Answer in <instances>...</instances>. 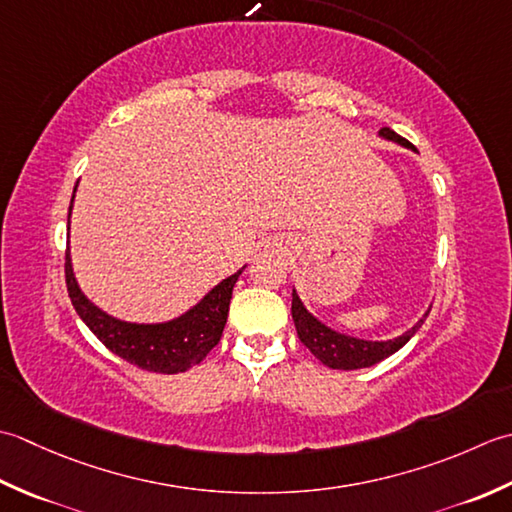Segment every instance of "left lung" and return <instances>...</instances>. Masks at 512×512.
Masks as SVG:
<instances>
[{
  "label": "left lung",
  "instance_id": "1",
  "mask_svg": "<svg viewBox=\"0 0 512 512\" xmlns=\"http://www.w3.org/2000/svg\"><path fill=\"white\" fill-rule=\"evenodd\" d=\"M380 134L384 139L402 143V145H406V148H411V143L402 139L400 134H395L391 128H382ZM291 318H294L300 342L305 344V347L314 353V356L322 364H325V367L342 369V371L373 367V364H378L380 360L389 358L391 353L402 349L404 344L415 336V331L420 329L424 322V318H422L413 329L406 331L404 336L395 338V340H387V342H371V340L351 338V336H344V333H338V331L325 327L320 320L311 316L305 309V305L300 302L296 291L291 294Z\"/></svg>",
  "mask_w": 512,
  "mask_h": 512
}]
</instances>
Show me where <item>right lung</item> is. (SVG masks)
<instances>
[{"label":"right lung","mask_w":512,"mask_h":512,"mask_svg":"<svg viewBox=\"0 0 512 512\" xmlns=\"http://www.w3.org/2000/svg\"><path fill=\"white\" fill-rule=\"evenodd\" d=\"M243 269H238L236 274L218 283L187 314L170 322H161V325H134V322H123L103 314L81 294L75 274H72L70 252H66V287L79 318L86 322L88 329L106 344L114 356L143 371L170 375L192 369L221 340L232 289L238 276L243 274Z\"/></svg>","instance_id":"right-lung-1"}]
</instances>
